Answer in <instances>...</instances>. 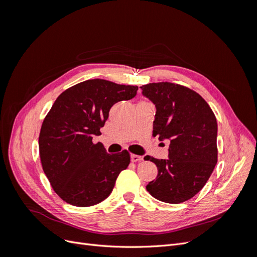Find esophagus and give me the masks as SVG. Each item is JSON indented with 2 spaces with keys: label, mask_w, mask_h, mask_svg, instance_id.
I'll return each mask as SVG.
<instances>
[{
  "label": "esophagus",
  "mask_w": 257,
  "mask_h": 257,
  "mask_svg": "<svg viewBox=\"0 0 257 257\" xmlns=\"http://www.w3.org/2000/svg\"><path fill=\"white\" fill-rule=\"evenodd\" d=\"M143 160V157L141 155H137V154H131V161L132 162H141Z\"/></svg>",
  "instance_id": "34e87169"
}]
</instances>
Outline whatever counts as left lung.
<instances>
[{"instance_id": "obj_1", "label": "left lung", "mask_w": 257, "mask_h": 257, "mask_svg": "<svg viewBox=\"0 0 257 257\" xmlns=\"http://www.w3.org/2000/svg\"><path fill=\"white\" fill-rule=\"evenodd\" d=\"M142 90L157 108L153 136L170 141L167 160L145 158L158 167L157 179L146 189L164 203H183L204 188L216 165L215 115L198 93L184 85L153 82Z\"/></svg>"}]
</instances>
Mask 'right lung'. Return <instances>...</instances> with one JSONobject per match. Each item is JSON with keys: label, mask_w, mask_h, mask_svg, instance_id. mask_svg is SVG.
<instances>
[{"label": "right lung", "mask_w": 257, "mask_h": 257, "mask_svg": "<svg viewBox=\"0 0 257 257\" xmlns=\"http://www.w3.org/2000/svg\"><path fill=\"white\" fill-rule=\"evenodd\" d=\"M136 85L90 79L68 88L56 99L42 124L38 146L45 175L58 195L76 207L96 205L110 195L116 178L126 169L130 153L108 154L94 144L120 100L137 94Z\"/></svg>", "instance_id": "1"}]
</instances>
